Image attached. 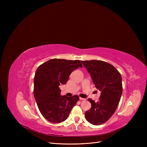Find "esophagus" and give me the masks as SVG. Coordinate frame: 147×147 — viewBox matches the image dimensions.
I'll list each match as a JSON object with an SVG mask.
<instances>
[{
    "mask_svg": "<svg viewBox=\"0 0 147 147\" xmlns=\"http://www.w3.org/2000/svg\"><path fill=\"white\" fill-rule=\"evenodd\" d=\"M80 100H85V99L82 98V97H80Z\"/></svg>",
    "mask_w": 147,
    "mask_h": 147,
    "instance_id": "obj_1",
    "label": "esophagus"
}]
</instances>
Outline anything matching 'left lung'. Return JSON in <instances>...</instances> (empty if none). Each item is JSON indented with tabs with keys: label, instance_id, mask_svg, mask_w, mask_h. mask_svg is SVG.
I'll use <instances>...</instances> for the list:
<instances>
[{
	"label": "left lung",
	"instance_id": "1",
	"mask_svg": "<svg viewBox=\"0 0 147 147\" xmlns=\"http://www.w3.org/2000/svg\"><path fill=\"white\" fill-rule=\"evenodd\" d=\"M90 74L95 87L100 92L99 100H88L91 108L85 112L87 121L100 125L110 118L116 110L123 92L122 78L118 70L106 62L99 60L82 61Z\"/></svg>",
	"mask_w": 147,
	"mask_h": 147
}]
</instances>
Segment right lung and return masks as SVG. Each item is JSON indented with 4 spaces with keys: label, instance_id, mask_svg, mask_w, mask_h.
<instances>
[{
    "label": "right lung",
    "instance_id": "add662e5",
    "mask_svg": "<svg viewBox=\"0 0 147 147\" xmlns=\"http://www.w3.org/2000/svg\"><path fill=\"white\" fill-rule=\"evenodd\" d=\"M82 64L79 60L52 59L37 68L34 79V95L38 108L46 119L61 123L68 118L79 99L77 95H61V84H65L69 75Z\"/></svg>",
    "mask_w": 147,
    "mask_h": 147
}]
</instances>
